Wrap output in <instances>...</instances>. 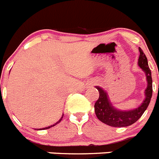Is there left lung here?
<instances>
[{
  "instance_id": "obj_1",
  "label": "left lung",
  "mask_w": 159,
  "mask_h": 159,
  "mask_svg": "<svg viewBox=\"0 0 159 159\" xmlns=\"http://www.w3.org/2000/svg\"><path fill=\"white\" fill-rule=\"evenodd\" d=\"M140 56L138 58V66L144 70L148 81L147 89H145V99L140 107L129 111H120L116 110L108 100L107 94L104 90L96 86L99 91V98L96 101L94 108L97 118L103 123L112 127L121 128L133 125L142 116L148 107L152 96V73L148 67V59L142 49L139 48Z\"/></svg>"
}]
</instances>
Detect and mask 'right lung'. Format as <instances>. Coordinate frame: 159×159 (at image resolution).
<instances>
[{"label": "right lung", "mask_w": 159, "mask_h": 159, "mask_svg": "<svg viewBox=\"0 0 159 159\" xmlns=\"http://www.w3.org/2000/svg\"><path fill=\"white\" fill-rule=\"evenodd\" d=\"M62 117H63V115H62V117H61V119H60V120H59V121H58V122H57V123H56V124H55V125H52V126H50V127H47V128H44V129H48V128H51V127H53V126H55V125H57V124H58V123H59V122H60V121H61V120H62Z\"/></svg>", "instance_id": "1"}]
</instances>
